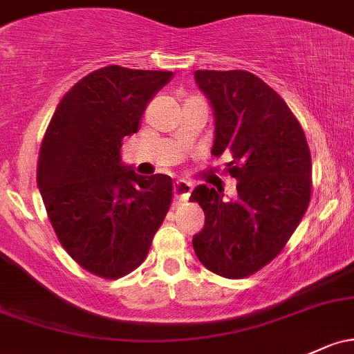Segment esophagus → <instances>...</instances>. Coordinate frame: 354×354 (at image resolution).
I'll return each mask as SVG.
<instances>
[{"label": "esophagus", "mask_w": 354, "mask_h": 354, "mask_svg": "<svg viewBox=\"0 0 354 354\" xmlns=\"http://www.w3.org/2000/svg\"><path fill=\"white\" fill-rule=\"evenodd\" d=\"M174 192H176L177 201H187L192 192V184L191 182L184 180V178H180V180H177L176 185H174Z\"/></svg>", "instance_id": "obj_1"}]
</instances>
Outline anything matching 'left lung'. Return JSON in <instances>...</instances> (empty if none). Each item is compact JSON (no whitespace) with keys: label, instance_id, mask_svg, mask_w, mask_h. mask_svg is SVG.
<instances>
[{"label":"left lung","instance_id":"left-lung-1","mask_svg":"<svg viewBox=\"0 0 354 354\" xmlns=\"http://www.w3.org/2000/svg\"><path fill=\"white\" fill-rule=\"evenodd\" d=\"M216 118L212 155L233 160L236 201L197 185L191 201L206 224L192 239L201 263L224 279H245L287 245L310 201V151L302 127L282 97L246 71H196Z\"/></svg>","mask_w":354,"mask_h":354}]
</instances>
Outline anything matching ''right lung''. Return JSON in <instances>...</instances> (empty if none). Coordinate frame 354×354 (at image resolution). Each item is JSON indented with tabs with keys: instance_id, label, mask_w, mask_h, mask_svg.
Returning a JSON list of instances; mask_svg holds the SVG:
<instances>
[{
	"instance_id": "1",
	"label": "right lung",
	"mask_w": 354,
	"mask_h": 354,
	"mask_svg": "<svg viewBox=\"0 0 354 354\" xmlns=\"http://www.w3.org/2000/svg\"><path fill=\"white\" fill-rule=\"evenodd\" d=\"M169 71L108 66L57 106L40 147L37 185L60 245L82 268L116 280L138 268L172 203L169 176H136L121 140L138 131Z\"/></svg>"
}]
</instances>
